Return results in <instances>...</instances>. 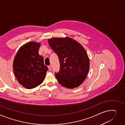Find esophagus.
Segmentation results:
<instances>
[{
  "label": "esophagus",
  "instance_id": "esophagus-1",
  "mask_svg": "<svg viewBox=\"0 0 125 125\" xmlns=\"http://www.w3.org/2000/svg\"><path fill=\"white\" fill-rule=\"evenodd\" d=\"M48 68H49V70L50 71H51V69H52V68H51V65L49 66H48Z\"/></svg>",
  "mask_w": 125,
  "mask_h": 125
}]
</instances>
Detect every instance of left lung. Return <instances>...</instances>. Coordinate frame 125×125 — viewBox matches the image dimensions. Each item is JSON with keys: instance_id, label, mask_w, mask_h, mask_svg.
<instances>
[{"instance_id": "8db88e82", "label": "left lung", "mask_w": 125, "mask_h": 125, "mask_svg": "<svg viewBox=\"0 0 125 125\" xmlns=\"http://www.w3.org/2000/svg\"><path fill=\"white\" fill-rule=\"evenodd\" d=\"M48 43L59 58L60 70L55 73L58 82L68 88L81 84L89 69V58L84 48L68 37L49 39Z\"/></svg>"}]
</instances>
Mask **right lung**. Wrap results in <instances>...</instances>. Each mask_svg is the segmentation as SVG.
I'll use <instances>...</instances> for the list:
<instances>
[{"mask_svg": "<svg viewBox=\"0 0 125 125\" xmlns=\"http://www.w3.org/2000/svg\"><path fill=\"white\" fill-rule=\"evenodd\" d=\"M41 44L30 42L22 46L13 60L15 76L25 88L31 89L41 84L48 70L43 57L39 54Z\"/></svg>", "mask_w": 125, "mask_h": 125, "instance_id": "add662e5", "label": "right lung"}]
</instances>
